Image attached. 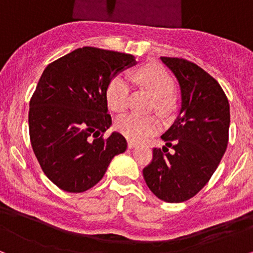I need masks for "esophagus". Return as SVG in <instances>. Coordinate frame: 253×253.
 <instances>
[{"label":"esophagus","mask_w":253,"mask_h":253,"mask_svg":"<svg viewBox=\"0 0 253 253\" xmlns=\"http://www.w3.org/2000/svg\"><path fill=\"white\" fill-rule=\"evenodd\" d=\"M127 144H128L129 149H132V148H135L137 146V143L134 142V141H132V140H128V142H127Z\"/></svg>","instance_id":"esophagus-1"}]
</instances>
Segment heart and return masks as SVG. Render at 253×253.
<instances>
[{
	"label": "heart",
	"mask_w": 253,
	"mask_h": 253,
	"mask_svg": "<svg viewBox=\"0 0 253 253\" xmlns=\"http://www.w3.org/2000/svg\"><path fill=\"white\" fill-rule=\"evenodd\" d=\"M134 84L149 91L155 96L156 107L161 113L169 114L174 109V81L170 73L156 63H148L136 70L132 77ZM130 83L124 75L114 76L107 85V104L114 112L121 113L127 110L129 104ZM161 121L156 116L127 114L118 118L116 128L130 140L141 141L147 139L161 129Z\"/></svg>",
	"instance_id": "1"
}]
</instances>
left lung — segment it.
<instances>
[{"mask_svg":"<svg viewBox=\"0 0 253 253\" xmlns=\"http://www.w3.org/2000/svg\"><path fill=\"white\" fill-rule=\"evenodd\" d=\"M161 60L177 77L181 107L162 135L166 146L153 149L143 177L158 199L183 203L210 181L220 164L228 146L230 109L217 81L199 66L180 58Z\"/></svg>","mask_w":253,"mask_h":253,"instance_id":"left-lung-1","label":"left lung"}]
</instances>
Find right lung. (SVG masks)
I'll use <instances>...</instances> for the list:
<instances>
[{
  "instance_id": "obj_1",
  "label": "right lung",
  "mask_w": 253,
  "mask_h": 253,
  "mask_svg": "<svg viewBox=\"0 0 253 253\" xmlns=\"http://www.w3.org/2000/svg\"><path fill=\"white\" fill-rule=\"evenodd\" d=\"M136 63L133 55L96 47L73 50L43 70L30 100L31 146L47 178L61 190L84 192L127 148L107 113L111 80Z\"/></svg>"
}]
</instances>
